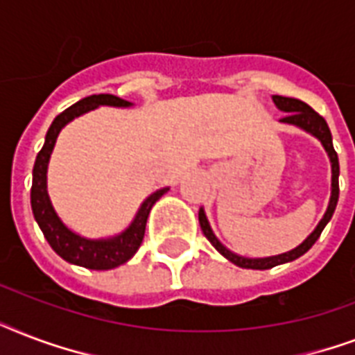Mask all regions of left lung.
Masks as SVG:
<instances>
[{
    "label": "left lung",
    "instance_id": "1",
    "mask_svg": "<svg viewBox=\"0 0 355 355\" xmlns=\"http://www.w3.org/2000/svg\"><path fill=\"white\" fill-rule=\"evenodd\" d=\"M272 101L280 110L287 112L282 121L284 123H291V125H297V127L304 128V130H308L309 134H313L315 138L320 139V144L324 145L326 153L330 156L331 162V197H330V205H328V210H326L324 217H322V221L319 223V227L315 228L313 234L302 243V245H298L297 248H293L291 252L280 254V256H272V258H261V259H252V258H243V256H237V254L230 252L227 247H223L219 239L214 236L211 232L210 225H208V219L205 216V210L200 208L199 210V223L200 228H202V234L206 236V239L214 245V247L219 250V252L225 256L227 259H230L232 263H236L237 267H243V269H270V267H275V265L280 263H287V261H293V259L300 258L304 252H308L309 248L313 247L315 241L319 239V236L322 234L324 227L328 225V221L334 216V211H336L337 200H339V158H337V153L334 149V141H331V132L330 128H328V123L324 121L322 116L315 112L313 108L306 105L300 99H293V97H282V96H272Z\"/></svg>",
    "mask_w": 355,
    "mask_h": 355
}]
</instances>
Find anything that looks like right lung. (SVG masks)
Here are the masks:
<instances>
[{
  "instance_id": "1",
  "label": "right lung",
  "mask_w": 355,
  "mask_h": 355,
  "mask_svg": "<svg viewBox=\"0 0 355 355\" xmlns=\"http://www.w3.org/2000/svg\"><path fill=\"white\" fill-rule=\"evenodd\" d=\"M99 105H108V107H130V103L121 99V97L110 96V94H99V96H90L80 99L69 108H66L62 114H58L57 118L53 119L51 127L46 134V141L44 147L40 149L36 156L35 167H33V186H31V208H33V216H35L38 227L44 232V237L51 248L60 256L62 259L69 261L73 265H80L86 269L94 270H108L125 263L132 258L136 250L139 248L145 236V225H147V217L156 200L160 199L162 195L166 193L167 188L158 189L155 193L145 199L141 208L138 210L134 217L132 225L119 236L112 239H86L77 234H73L69 228L64 227V223L58 219L55 214L47 195L46 186V173L47 164H49V156L55 147L57 136L60 128L69 123L73 118L80 114L90 112Z\"/></svg>"
}]
</instances>
